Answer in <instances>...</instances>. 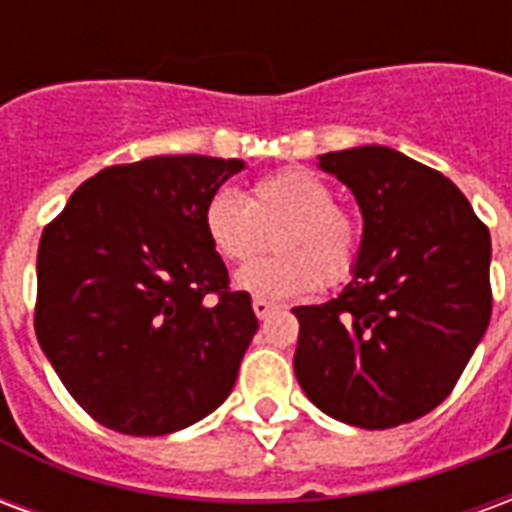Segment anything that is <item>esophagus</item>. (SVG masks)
Masks as SVG:
<instances>
[{"mask_svg": "<svg viewBox=\"0 0 512 512\" xmlns=\"http://www.w3.org/2000/svg\"><path fill=\"white\" fill-rule=\"evenodd\" d=\"M252 310H255L257 318L263 321V318H268L271 312L277 310V304H271V301H266V299H255L252 301Z\"/></svg>", "mask_w": 512, "mask_h": 512, "instance_id": "esophagus-1", "label": "esophagus"}]
</instances>
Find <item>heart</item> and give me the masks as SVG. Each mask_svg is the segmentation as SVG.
Listing matches in <instances>:
<instances>
[{"mask_svg": "<svg viewBox=\"0 0 512 512\" xmlns=\"http://www.w3.org/2000/svg\"><path fill=\"white\" fill-rule=\"evenodd\" d=\"M277 233V255L235 274V285L260 299H296L323 285H343L362 255V224L354 211L334 202L326 180L304 167H288L255 180L246 197L216 189L202 208V230L216 255L244 263Z\"/></svg>", "mask_w": 512, "mask_h": 512, "instance_id": "1", "label": "heart"}]
</instances>
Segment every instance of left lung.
<instances>
[{"label":"left lung","instance_id":"left-lung-1","mask_svg":"<svg viewBox=\"0 0 512 512\" xmlns=\"http://www.w3.org/2000/svg\"><path fill=\"white\" fill-rule=\"evenodd\" d=\"M354 191L362 255L337 299L293 307V370L323 414L367 430L425 417L491 321V235L461 189L384 145L323 153Z\"/></svg>","mask_w":512,"mask_h":512}]
</instances>
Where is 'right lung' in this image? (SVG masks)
Listing matches in <instances>:
<instances>
[{"mask_svg":"<svg viewBox=\"0 0 512 512\" xmlns=\"http://www.w3.org/2000/svg\"><path fill=\"white\" fill-rule=\"evenodd\" d=\"M241 158L153 156L101 169L40 235L35 334L73 400L106 428L164 436L233 392L257 332L202 208Z\"/></svg>","mask_w":512,"mask_h":512,"instance_id":"obj_1","label":"right lung"}]
</instances>
